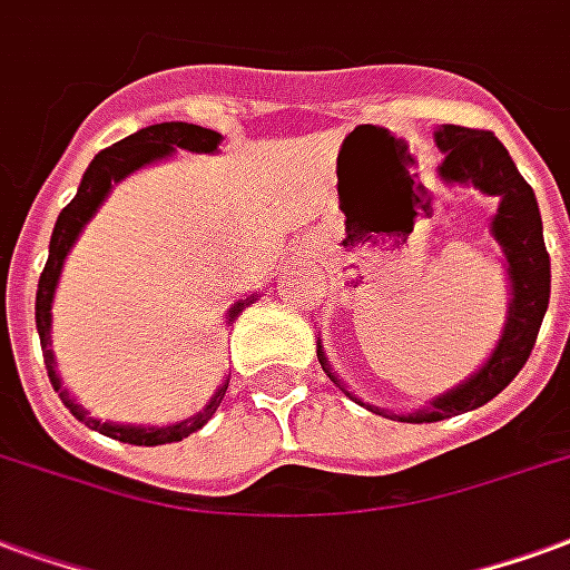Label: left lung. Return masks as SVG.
I'll return each instance as SVG.
<instances>
[{"label":"left lung","mask_w":570,"mask_h":570,"mask_svg":"<svg viewBox=\"0 0 570 570\" xmlns=\"http://www.w3.org/2000/svg\"><path fill=\"white\" fill-rule=\"evenodd\" d=\"M443 164L438 166V178L443 185H468L476 188L485 197H498V212L492 215L489 230L501 245L507 267V285H510V303H507V322L501 327L492 355L483 361L480 371L459 385H452L450 392L431 397L425 406H419L413 413H394L382 406L364 404L358 394L348 392V385L334 373L331 361L325 358V348L318 340V364L331 376L340 392L352 397L355 404L367 406L371 413L394 422H440V419L461 416L471 413L476 406L489 404L495 394H501L513 382L525 361H529L538 331H541L543 315L550 306V255L543 245V224L541 209L534 190L529 181L519 176L517 164L510 160V154L489 130H468L455 124H443L434 130Z\"/></svg>","instance_id":"1"}]
</instances>
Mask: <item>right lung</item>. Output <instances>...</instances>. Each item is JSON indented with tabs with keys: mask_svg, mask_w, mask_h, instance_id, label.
I'll use <instances>...</instances> for the list:
<instances>
[{
	"mask_svg": "<svg viewBox=\"0 0 570 570\" xmlns=\"http://www.w3.org/2000/svg\"><path fill=\"white\" fill-rule=\"evenodd\" d=\"M222 132L206 130V127H197V124H181V120H166V124H151V127H142L139 132H132L127 139H120L106 151H99L87 173L81 176V185H78V194L72 197V203L66 206L60 215H57V224H53L51 245H48V264L41 269L39 279V294H36V327H39L41 352H45V367H48V376H51L53 392H60V401L66 404V410L72 413L78 422H85L87 428H94L99 434H106L111 440H120V443H132V446H160V443H176V440L188 438L194 431L206 425L215 410L222 406L224 392H227V376L218 385V392L212 394V401L194 416L181 419V422H173V425H124V422H102V419L90 416L85 406L75 401L72 394L66 392V385L60 382V373H57V358H53L51 348V306L53 294H57V285H60V273H63L66 255L72 252V245L78 243V236L85 234L87 222L99 212V206L109 199L111 188L124 181L127 176H132L136 169L142 166L160 164V160H169L176 151H194V154H215L218 145H222ZM257 294L245 297V301H236L230 309H227V325H234V318L243 313L248 303H255Z\"/></svg>",
	"mask_w": 570,
	"mask_h": 570,
	"instance_id": "obj_1",
	"label": "right lung"
}]
</instances>
